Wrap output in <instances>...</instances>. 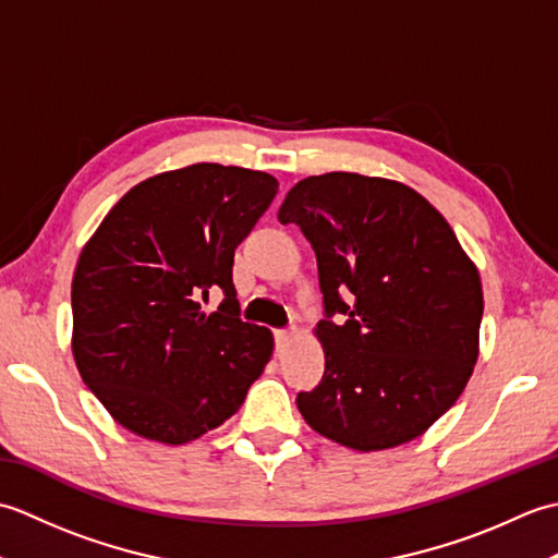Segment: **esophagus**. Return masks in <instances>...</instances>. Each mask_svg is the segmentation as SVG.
Segmentation results:
<instances>
[{
    "label": "esophagus",
    "mask_w": 558,
    "mask_h": 558,
    "mask_svg": "<svg viewBox=\"0 0 558 558\" xmlns=\"http://www.w3.org/2000/svg\"><path fill=\"white\" fill-rule=\"evenodd\" d=\"M292 336H294V330H276V345H278V350L286 348L288 342L292 340Z\"/></svg>",
    "instance_id": "obj_1"
}]
</instances>
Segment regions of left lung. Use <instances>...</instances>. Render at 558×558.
<instances>
[{
	"label": "left lung",
	"mask_w": 558,
	"mask_h": 558,
	"mask_svg": "<svg viewBox=\"0 0 558 558\" xmlns=\"http://www.w3.org/2000/svg\"><path fill=\"white\" fill-rule=\"evenodd\" d=\"M278 220L300 225L316 252L326 310L316 326L326 372L298 396L302 417L364 453L417 438L475 369L477 266L429 201L381 177H306Z\"/></svg>",
	"instance_id": "1"
}]
</instances>
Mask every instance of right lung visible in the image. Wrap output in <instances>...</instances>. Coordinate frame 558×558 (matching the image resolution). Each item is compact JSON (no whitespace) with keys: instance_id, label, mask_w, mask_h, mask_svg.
<instances>
[{"instance_id":"right-lung-1","label":"right lung","mask_w":558,"mask_h":558,"mask_svg":"<svg viewBox=\"0 0 558 558\" xmlns=\"http://www.w3.org/2000/svg\"><path fill=\"white\" fill-rule=\"evenodd\" d=\"M278 180L196 162L136 184L83 246L71 282L78 374L112 417L180 446L242 408L272 354V333L240 318L234 248ZM220 291L218 313L203 312Z\"/></svg>"}]
</instances>
